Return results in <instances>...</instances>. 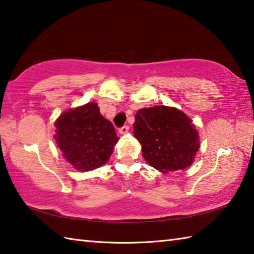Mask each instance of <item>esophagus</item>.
I'll use <instances>...</instances> for the list:
<instances>
[{
	"label": "esophagus",
	"mask_w": 254,
	"mask_h": 254,
	"mask_svg": "<svg viewBox=\"0 0 254 254\" xmlns=\"http://www.w3.org/2000/svg\"><path fill=\"white\" fill-rule=\"evenodd\" d=\"M119 132H120V134H127L128 132V126H123L119 128Z\"/></svg>",
	"instance_id": "obj_1"
}]
</instances>
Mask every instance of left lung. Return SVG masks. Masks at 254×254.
Masks as SVG:
<instances>
[{"instance_id":"8db88e82","label":"left lung","mask_w":254,"mask_h":254,"mask_svg":"<svg viewBox=\"0 0 254 254\" xmlns=\"http://www.w3.org/2000/svg\"><path fill=\"white\" fill-rule=\"evenodd\" d=\"M133 127L144 159L155 169L165 174L183 170L195 158L198 133L191 119L177 108L155 106L139 109Z\"/></svg>"}]
</instances>
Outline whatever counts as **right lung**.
I'll list each match as a JSON object with an SVG mask.
<instances>
[{
    "label": "right lung",
    "instance_id": "1",
    "mask_svg": "<svg viewBox=\"0 0 254 254\" xmlns=\"http://www.w3.org/2000/svg\"><path fill=\"white\" fill-rule=\"evenodd\" d=\"M55 126L63 158L79 171L105 165L119 141L112 123L100 115L96 102L63 112Z\"/></svg>",
    "mask_w": 254,
    "mask_h": 254
}]
</instances>
